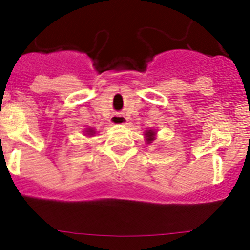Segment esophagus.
<instances>
[{
  "label": "esophagus",
  "instance_id": "esophagus-1",
  "mask_svg": "<svg viewBox=\"0 0 250 250\" xmlns=\"http://www.w3.org/2000/svg\"><path fill=\"white\" fill-rule=\"evenodd\" d=\"M111 124H115V125H123V124L127 123V118L123 114H115L111 116Z\"/></svg>",
  "mask_w": 250,
  "mask_h": 250
}]
</instances>
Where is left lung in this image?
<instances>
[{"label":"left lung","instance_id":"1","mask_svg":"<svg viewBox=\"0 0 250 250\" xmlns=\"http://www.w3.org/2000/svg\"><path fill=\"white\" fill-rule=\"evenodd\" d=\"M146 135H147V141H151L154 140V132L151 131V130H149V131H146Z\"/></svg>","mask_w":250,"mask_h":250}]
</instances>
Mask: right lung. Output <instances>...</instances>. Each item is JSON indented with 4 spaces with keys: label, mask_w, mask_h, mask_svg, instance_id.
Returning a JSON list of instances; mask_svg holds the SVG:
<instances>
[{
    "label": "right lung",
    "mask_w": 250,
    "mask_h": 250,
    "mask_svg": "<svg viewBox=\"0 0 250 250\" xmlns=\"http://www.w3.org/2000/svg\"><path fill=\"white\" fill-rule=\"evenodd\" d=\"M90 132H92V131H90Z\"/></svg>",
    "instance_id": "right-lung-1"
}]
</instances>
